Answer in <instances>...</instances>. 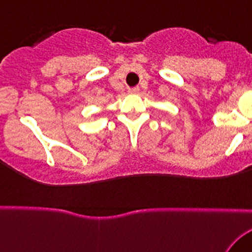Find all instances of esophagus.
Segmentation results:
<instances>
[{
	"label": "esophagus",
	"instance_id": "34e87169",
	"mask_svg": "<svg viewBox=\"0 0 252 252\" xmlns=\"http://www.w3.org/2000/svg\"><path fill=\"white\" fill-rule=\"evenodd\" d=\"M139 90H140V89H139V86H134V88L129 89V93H130V94H136V93H139Z\"/></svg>",
	"mask_w": 252,
	"mask_h": 252
}]
</instances>
